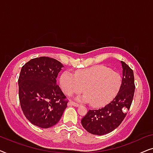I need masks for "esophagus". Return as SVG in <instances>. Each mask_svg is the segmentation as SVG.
<instances>
[{
	"label": "esophagus",
	"mask_w": 153,
	"mask_h": 153,
	"mask_svg": "<svg viewBox=\"0 0 153 153\" xmlns=\"http://www.w3.org/2000/svg\"><path fill=\"white\" fill-rule=\"evenodd\" d=\"M68 106H76V107H78V106H79V104L76 103V102L70 101V102H69L68 103Z\"/></svg>",
	"instance_id": "1"
}]
</instances>
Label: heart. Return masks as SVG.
<instances>
[{
  "instance_id": "1",
  "label": "heart",
  "mask_w": 153,
  "mask_h": 153,
  "mask_svg": "<svg viewBox=\"0 0 153 153\" xmlns=\"http://www.w3.org/2000/svg\"><path fill=\"white\" fill-rule=\"evenodd\" d=\"M123 79L118 72L104 65L76 71L75 75L65 71L60 77V85L63 93L70 96L83 91L79 101L91 102L92 105L101 106L112 101L120 91Z\"/></svg>"
}]
</instances>
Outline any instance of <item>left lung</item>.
I'll return each mask as SVG.
<instances>
[{
  "instance_id": "left-lung-1",
  "label": "left lung",
  "mask_w": 153,
  "mask_h": 153,
  "mask_svg": "<svg viewBox=\"0 0 153 153\" xmlns=\"http://www.w3.org/2000/svg\"><path fill=\"white\" fill-rule=\"evenodd\" d=\"M123 83L121 88L114 100L104 107L89 110L81 120V125L89 133L104 135L114 131L121 124L132 102L135 85L133 70L121 61Z\"/></svg>"
}]
</instances>
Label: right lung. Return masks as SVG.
<instances>
[{
	"label": "right lung",
	"mask_w": 153,
	"mask_h": 153,
	"mask_svg": "<svg viewBox=\"0 0 153 153\" xmlns=\"http://www.w3.org/2000/svg\"><path fill=\"white\" fill-rule=\"evenodd\" d=\"M62 68L61 62L49 57L33 58L22 68L18 80L20 105L35 126H53L67 107L68 100L56 83Z\"/></svg>",
	"instance_id": "add662e5"
}]
</instances>
